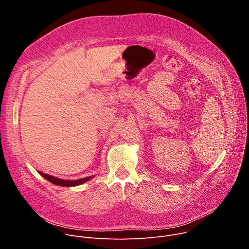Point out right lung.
Wrapping results in <instances>:
<instances>
[{"instance_id": "right-lung-1", "label": "right lung", "mask_w": 249, "mask_h": 249, "mask_svg": "<svg viewBox=\"0 0 249 249\" xmlns=\"http://www.w3.org/2000/svg\"><path fill=\"white\" fill-rule=\"evenodd\" d=\"M38 173L41 176H43L44 178L47 179L49 182H51L55 185H58V186H67V187H73V186L81 185V184L90 180L93 177V175H91V176H88V177H85V178H81V179H77V180H65V179L58 178V177H55L53 175H49V174H46V173H43L40 171H38Z\"/></svg>"}]
</instances>
